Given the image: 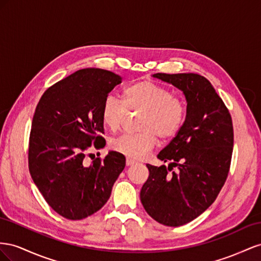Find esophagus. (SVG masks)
Here are the masks:
<instances>
[{"label":"esophagus","instance_id":"34e87169","mask_svg":"<svg viewBox=\"0 0 261 261\" xmlns=\"http://www.w3.org/2000/svg\"><path fill=\"white\" fill-rule=\"evenodd\" d=\"M125 164H126V166H132V165H135V164H137V162L133 160H130V159H126Z\"/></svg>","mask_w":261,"mask_h":261}]
</instances>
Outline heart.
<instances>
[{
	"label": "heart",
	"instance_id": "heart-1",
	"mask_svg": "<svg viewBox=\"0 0 261 261\" xmlns=\"http://www.w3.org/2000/svg\"><path fill=\"white\" fill-rule=\"evenodd\" d=\"M126 111H142L138 129L133 135H123L113 142V147L132 160H142L161 140L177 136L186 119L185 101L168 88L150 81L137 82L123 88L121 101L113 96L103 100L101 120L116 131L122 125Z\"/></svg>",
	"mask_w": 261,
	"mask_h": 261
}]
</instances>
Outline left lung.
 Instances as JSON below:
<instances>
[{"label":"left lung","instance_id":"left-lung-1","mask_svg":"<svg viewBox=\"0 0 261 261\" xmlns=\"http://www.w3.org/2000/svg\"><path fill=\"white\" fill-rule=\"evenodd\" d=\"M187 101L185 123L159 153L168 167L146 164L150 172L140 192L147 214L167 226H180L198 218L217 199L228 175L234 132L228 109L212 84L195 73H156ZM174 167L177 172L169 174Z\"/></svg>","mask_w":261,"mask_h":261}]
</instances>
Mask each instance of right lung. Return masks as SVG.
<instances>
[{"instance_id": "obj_1", "label": "right lung", "mask_w": 261, "mask_h": 261, "mask_svg": "<svg viewBox=\"0 0 261 261\" xmlns=\"http://www.w3.org/2000/svg\"><path fill=\"white\" fill-rule=\"evenodd\" d=\"M121 82L107 70H79L49 87L36 107L29 172L44 200L65 219L82 220L100 210L125 166L124 156L115 151L91 165L84 161L92 144H106L102 102Z\"/></svg>"}]
</instances>
